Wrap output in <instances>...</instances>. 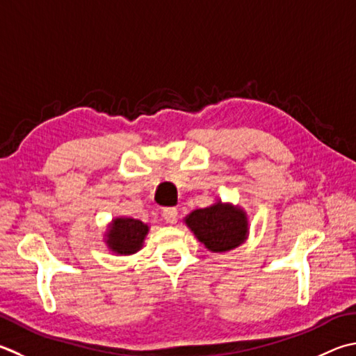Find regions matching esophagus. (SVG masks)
<instances>
[{"label": "esophagus", "mask_w": 356, "mask_h": 356, "mask_svg": "<svg viewBox=\"0 0 356 356\" xmlns=\"http://www.w3.org/2000/svg\"><path fill=\"white\" fill-rule=\"evenodd\" d=\"M161 216H163V219L168 224H176L177 222V209H174V207H168V209H163V211H161Z\"/></svg>", "instance_id": "1"}]
</instances>
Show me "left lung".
<instances>
[{
    "label": "left lung",
    "mask_w": 356,
    "mask_h": 356,
    "mask_svg": "<svg viewBox=\"0 0 356 356\" xmlns=\"http://www.w3.org/2000/svg\"><path fill=\"white\" fill-rule=\"evenodd\" d=\"M185 224L197 240L211 252H227L243 244L249 234L245 211L218 200L205 209L193 210Z\"/></svg>",
    "instance_id": "obj_1"
}]
</instances>
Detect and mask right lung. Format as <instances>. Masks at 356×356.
Here are the masks:
<instances>
[{"label":"right lung","mask_w":356,"mask_h":356,"mask_svg":"<svg viewBox=\"0 0 356 356\" xmlns=\"http://www.w3.org/2000/svg\"><path fill=\"white\" fill-rule=\"evenodd\" d=\"M147 224L134 218H115L106 234L107 248L118 255H131L143 248Z\"/></svg>","instance_id":"add662e5"}]
</instances>
